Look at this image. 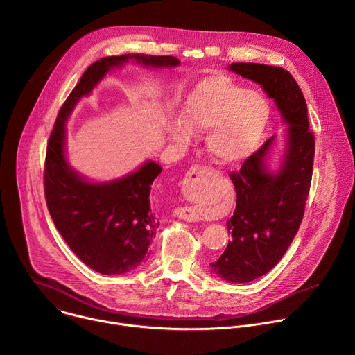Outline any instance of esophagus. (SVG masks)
I'll return each instance as SVG.
<instances>
[{
	"label": "esophagus",
	"instance_id": "obj_1",
	"mask_svg": "<svg viewBox=\"0 0 355 355\" xmlns=\"http://www.w3.org/2000/svg\"><path fill=\"white\" fill-rule=\"evenodd\" d=\"M211 181V171L207 167L202 166H193L189 168V171L185 175L184 180V195L191 199H204L208 193V187ZM178 216L188 220L195 222L200 219V211L198 207H184L178 209Z\"/></svg>",
	"mask_w": 355,
	"mask_h": 355
}]
</instances>
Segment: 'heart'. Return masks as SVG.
<instances>
[{
  "mask_svg": "<svg viewBox=\"0 0 355 355\" xmlns=\"http://www.w3.org/2000/svg\"><path fill=\"white\" fill-rule=\"evenodd\" d=\"M268 104L226 76L200 80L187 95L181 118L167 129L171 141L184 144L191 132H207L205 147L218 163L232 164L248 157L268 122Z\"/></svg>",
  "mask_w": 355,
  "mask_h": 355,
  "instance_id": "b5f03b06",
  "label": "heart"
}]
</instances>
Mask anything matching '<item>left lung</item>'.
Wrapping results in <instances>:
<instances>
[{"mask_svg": "<svg viewBox=\"0 0 355 355\" xmlns=\"http://www.w3.org/2000/svg\"><path fill=\"white\" fill-rule=\"evenodd\" d=\"M229 70L260 84L288 125L277 173L267 167L272 136L230 174L237 200L226 226L233 240L211 268L225 281L250 282L278 264L300 226L312 182L315 135L305 96L289 71L260 63H232Z\"/></svg>", "mask_w": 355, "mask_h": 355, "instance_id": "obj_1", "label": "left lung"}]
</instances>
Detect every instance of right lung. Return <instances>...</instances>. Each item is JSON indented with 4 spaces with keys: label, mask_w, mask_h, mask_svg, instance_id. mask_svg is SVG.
I'll return each instance as SVG.
<instances>
[{
    "label": "right lung",
    "mask_w": 355,
    "mask_h": 355,
    "mask_svg": "<svg viewBox=\"0 0 355 355\" xmlns=\"http://www.w3.org/2000/svg\"><path fill=\"white\" fill-rule=\"evenodd\" d=\"M133 60L147 67H175L173 56L122 55L103 58L81 76L59 111L50 133L44 160V198L50 216L74 254L104 275H119L137 268L148 257V245L157 218L150 207L151 184L162 173L155 162L111 182H88L64 156L66 121L76 104L114 69Z\"/></svg>",
    "instance_id": "right-lung-1"
}]
</instances>
